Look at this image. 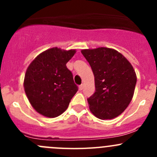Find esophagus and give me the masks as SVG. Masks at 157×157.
Instances as JSON below:
<instances>
[{"label":"esophagus","mask_w":157,"mask_h":157,"mask_svg":"<svg viewBox=\"0 0 157 157\" xmlns=\"http://www.w3.org/2000/svg\"><path fill=\"white\" fill-rule=\"evenodd\" d=\"M83 89V84H81V85H80V86H79V90H82Z\"/></svg>","instance_id":"obj_1"}]
</instances>
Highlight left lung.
<instances>
[{"instance_id":"1","label":"left lung","mask_w":157,"mask_h":157,"mask_svg":"<svg viewBox=\"0 0 157 157\" xmlns=\"http://www.w3.org/2000/svg\"><path fill=\"white\" fill-rule=\"evenodd\" d=\"M81 53L94 75V94L87 99L92 113L99 119H112L121 115L134 96L137 75L127 58L106 47L83 49Z\"/></svg>"}]
</instances>
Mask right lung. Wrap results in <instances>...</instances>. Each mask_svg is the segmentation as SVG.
I'll return each instance as SVG.
<instances>
[{"label":"right lung","instance_id":"right-lung-1","mask_svg":"<svg viewBox=\"0 0 157 157\" xmlns=\"http://www.w3.org/2000/svg\"><path fill=\"white\" fill-rule=\"evenodd\" d=\"M76 53L75 49L49 48L39 54L29 65L23 86L33 109L48 118L59 116L68 107L78 90L72 73L66 64Z\"/></svg>","mask_w":157,"mask_h":157}]
</instances>
